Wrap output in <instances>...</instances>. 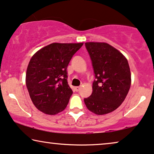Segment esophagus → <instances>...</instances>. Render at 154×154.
<instances>
[{
    "mask_svg": "<svg viewBox=\"0 0 154 154\" xmlns=\"http://www.w3.org/2000/svg\"><path fill=\"white\" fill-rule=\"evenodd\" d=\"M80 90H81V87H80V86H78V87H75V90L76 92H79Z\"/></svg>",
    "mask_w": 154,
    "mask_h": 154,
    "instance_id": "esophagus-1",
    "label": "esophagus"
}]
</instances>
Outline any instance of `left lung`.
<instances>
[{"label":"left lung","mask_w":154,"mask_h":154,"mask_svg":"<svg viewBox=\"0 0 154 154\" xmlns=\"http://www.w3.org/2000/svg\"><path fill=\"white\" fill-rule=\"evenodd\" d=\"M94 73L92 92L84 102L92 113L104 115L116 110L125 100L131 85L128 62L123 54L106 43H85Z\"/></svg>","instance_id":"obj_1"}]
</instances>
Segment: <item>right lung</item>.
Returning <instances> with one entry per match:
<instances>
[{"label":"right lung","mask_w":154,"mask_h":154,"mask_svg":"<svg viewBox=\"0 0 154 154\" xmlns=\"http://www.w3.org/2000/svg\"><path fill=\"white\" fill-rule=\"evenodd\" d=\"M83 43H54L41 48L27 67L26 85L35 106L55 115L64 110L73 94L67 82V66Z\"/></svg>","instance_id":"obj_1"}]
</instances>
